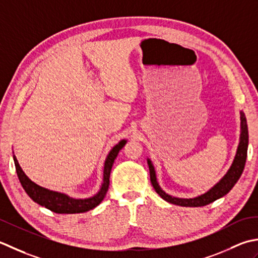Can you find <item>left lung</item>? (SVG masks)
I'll return each mask as SVG.
<instances>
[{"label":"left lung","instance_id":"1","mask_svg":"<svg viewBox=\"0 0 258 258\" xmlns=\"http://www.w3.org/2000/svg\"><path fill=\"white\" fill-rule=\"evenodd\" d=\"M247 148H248V128H247L245 113L243 111H240V137H239V144L237 147V151H236L232 166L229 167L228 171L225 173V176L216 183V185H214L208 191L194 198L172 197L170 195H168V194H166L160 188L158 181H157L155 167L152 165L151 160L148 158L147 159V162H148V166H149L151 185L154 186L156 192L158 194L162 199H165L166 202L170 204L178 205V206H183V207L206 206V205L217 201V199L225 196L226 194H228L230 190H232V188L235 186V183L238 181L245 167V162L247 158Z\"/></svg>","mask_w":258,"mask_h":258}]
</instances>
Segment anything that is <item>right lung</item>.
<instances>
[{"instance_id": "add662e5", "label": "right lung", "mask_w": 258, "mask_h": 258, "mask_svg": "<svg viewBox=\"0 0 258 258\" xmlns=\"http://www.w3.org/2000/svg\"><path fill=\"white\" fill-rule=\"evenodd\" d=\"M127 144V140L122 139L115 145L113 148L110 150L104 160L103 166V181L100 187L99 191L89 198H72L68 196L67 194L53 191L44 187L36 185L30 178L25 175L22 168L20 167L17 157L13 155V160L15 165V169L19 177V180L22 185L25 192L28 194L29 197L32 199L36 204L41 205L45 208L50 209L51 212L56 214H78V213H86L88 210L93 209L103 201L104 196L108 191L109 183H110V172L114 162V159L117 158L119 151L123 148V146Z\"/></svg>"}]
</instances>
